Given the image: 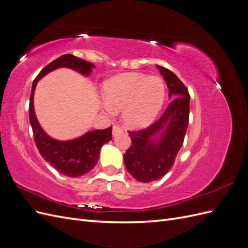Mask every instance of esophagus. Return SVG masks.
Wrapping results in <instances>:
<instances>
[{
  "instance_id": "esophagus-1",
  "label": "esophagus",
  "mask_w": 248,
  "mask_h": 248,
  "mask_svg": "<svg viewBox=\"0 0 248 248\" xmlns=\"http://www.w3.org/2000/svg\"><path fill=\"white\" fill-rule=\"evenodd\" d=\"M121 132H123V128H122L121 126H119V125H114V126H112V136L116 137V136H118V134H120Z\"/></svg>"
}]
</instances>
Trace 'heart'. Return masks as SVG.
Segmentation results:
<instances>
[{"mask_svg": "<svg viewBox=\"0 0 248 248\" xmlns=\"http://www.w3.org/2000/svg\"><path fill=\"white\" fill-rule=\"evenodd\" d=\"M166 94L158 78L129 74L110 80L104 87V99L114 109H124V121L138 127L149 123L162 107ZM107 109H109L107 107Z\"/></svg>", "mask_w": 248, "mask_h": 248, "instance_id": "heart-1", "label": "heart"}]
</instances>
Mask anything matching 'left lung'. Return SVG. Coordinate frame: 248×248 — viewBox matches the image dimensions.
<instances>
[{
    "label": "left lung",
    "instance_id": "8db88e82",
    "mask_svg": "<svg viewBox=\"0 0 248 248\" xmlns=\"http://www.w3.org/2000/svg\"><path fill=\"white\" fill-rule=\"evenodd\" d=\"M157 68L167 81L172 99L154 123L144 129L128 131L131 145L123 156L127 171L144 183L162 178L174 166L189 121L188 90L174 72L159 65ZM161 130V140L154 143L151 138Z\"/></svg>",
    "mask_w": 248,
    "mask_h": 248
}]
</instances>
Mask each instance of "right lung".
Masks as SVG:
<instances>
[{
  "instance_id": "add662e5",
  "label": "right lung",
  "mask_w": 248,
  "mask_h": 248,
  "mask_svg": "<svg viewBox=\"0 0 248 248\" xmlns=\"http://www.w3.org/2000/svg\"><path fill=\"white\" fill-rule=\"evenodd\" d=\"M59 67H68L88 76L94 65L73 55L67 54L59 57L44 67L32 85L29 104L30 124L33 129L35 145L44 160L50 163L61 174L77 178L87 174L95 167L99 158L101 147L111 140V126L106 129L88 132L85 136L69 141L56 140L42 130L34 112L33 96L35 87L37 81L42 77Z\"/></svg>"
}]
</instances>
